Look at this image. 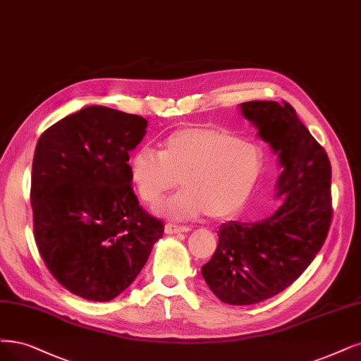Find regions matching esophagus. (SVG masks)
I'll use <instances>...</instances> for the list:
<instances>
[{
  "label": "esophagus",
  "instance_id": "1",
  "mask_svg": "<svg viewBox=\"0 0 361 361\" xmlns=\"http://www.w3.org/2000/svg\"><path fill=\"white\" fill-rule=\"evenodd\" d=\"M190 228L189 226H181V224H176V223H168L165 226V232L169 235H176V233H181V232H189Z\"/></svg>",
  "mask_w": 361,
  "mask_h": 361
}]
</instances>
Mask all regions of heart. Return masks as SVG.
Returning a JSON list of instances; mask_svg holds the SVG:
<instances>
[{
    "label": "heart",
    "instance_id": "1",
    "mask_svg": "<svg viewBox=\"0 0 361 361\" xmlns=\"http://www.w3.org/2000/svg\"><path fill=\"white\" fill-rule=\"evenodd\" d=\"M259 145L217 126H184L162 141V150L140 147L129 159V176L138 197L156 205L180 184L183 190L162 207L172 219L207 214L226 220L241 209L262 177Z\"/></svg>",
    "mask_w": 361,
    "mask_h": 361
}]
</instances>
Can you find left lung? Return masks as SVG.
<instances>
[{
    "label": "left lung",
    "mask_w": 361,
    "mask_h": 361,
    "mask_svg": "<svg viewBox=\"0 0 361 361\" xmlns=\"http://www.w3.org/2000/svg\"><path fill=\"white\" fill-rule=\"evenodd\" d=\"M245 118L278 153V208L263 220L223 223L202 276L229 305H252L286 290L322 250L333 217L331 166L322 145L283 101L241 104Z\"/></svg>",
    "instance_id": "obj_1"
}]
</instances>
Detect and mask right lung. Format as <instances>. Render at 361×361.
Here are the masks:
<instances>
[{
	"instance_id": "add662e5",
	"label": "right lung",
	"mask_w": 361,
	"mask_h": 361,
	"mask_svg": "<svg viewBox=\"0 0 361 361\" xmlns=\"http://www.w3.org/2000/svg\"><path fill=\"white\" fill-rule=\"evenodd\" d=\"M147 120L92 105L38 138L31 176L34 238L49 272L73 295L109 302L126 290L164 235L133 193L129 152Z\"/></svg>"
}]
</instances>
